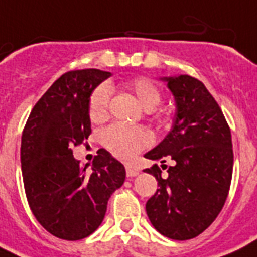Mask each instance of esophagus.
<instances>
[{
  "mask_svg": "<svg viewBox=\"0 0 257 257\" xmlns=\"http://www.w3.org/2000/svg\"><path fill=\"white\" fill-rule=\"evenodd\" d=\"M125 169H126V176L128 177H135V176L139 175V171L135 167H132V165H126Z\"/></svg>",
  "mask_w": 257,
  "mask_h": 257,
  "instance_id": "1",
  "label": "esophagus"
}]
</instances>
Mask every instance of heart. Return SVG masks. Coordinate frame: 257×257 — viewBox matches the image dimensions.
I'll return each mask as SVG.
<instances>
[{
	"label": "heart",
	"mask_w": 257,
	"mask_h": 257,
	"mask_svg": "<svg viewBox=\"0 0 257 257\" xmlns=\"http://www.w3.org/2000/svg\"><path fill=\"white\" fill-rule=\"evenodd\" d=\"M126 89L136 96L145 109H153L163 100L160 88L147 77L133 78L125 84ZM110 88L108 84H100L89 94L88 112L93 121H102L108 117ZM101 143L113 156L121 160H132L137 153L151 145V133L143 126H129L112 124L101 132Z\"/></svg>",
	"instance_id": "heart-1"
}]
</instances>
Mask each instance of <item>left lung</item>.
<instances>
[{
  "instance_id": "1",
  "label": "left lung",
  "mask_w": 257,
  "mask_h": 257,
  "mask_svg": "<svg viewBox=\"0 0 257 257\" xmlns=\"http://www.w3.org/2000/svg\"><path fill=\"white\" fill-rule=\"evenodd\" d=\"M176 100L168 136L145 155L171 161L144 169L159 189L147 201V215L161 235L189 240L203 233L223 209L233 169L231 129L219 104L203 82L188 74L164 77Z\"/></svg>"
}]
</instances>
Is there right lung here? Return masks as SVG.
I'll return each mask as SVG.
<instances>
[{"label": "right lung", "instance_id": "1", "mask_svg": "<svg viewBox=\"0 0 257 257\" xmlns=\"http://www.w3.org/2000/svg\"><path fill=\"white\" fill-rule=\"evenodd\" d=\"M110 76L100 69L66 72L34 105L21 139L22 180L37 221L58 239L81 240L100 227L125 168L105 149L80 168L73 148L92 133L89 94Z\"/></svg>", "mask_w": 257, "mask_h": 257}]
</instances>
